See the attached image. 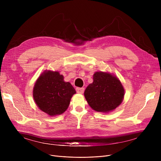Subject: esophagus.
<instances>
[{
	"instance_id": "34e87169",
	"label": "esophagus",
	"mask_w": 161,
	"mask_h": 161,
	"mask_svg": "<svg viewBox=\"0 0 161 161\" xmlns=\"http://www.w3.org/2000/svg\"><path fill=\"white\" fill-rule=\"evenodd\" d=\"M76 90V92H78V93H80V94H83V92H84V88L83 87H77L75 89Z\"/></svg>"
}]
</instances>
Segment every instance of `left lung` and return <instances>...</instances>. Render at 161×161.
Here are the masks:
<instances>
[{"label": "left lung", "mask_w": 161, "mask_h": 161, "mask_svg": "<svg viewBox=\"0 0 161 161\" xmlns=\"http://www.w3.org/2000/svg\"><path fill=\"white\" fill-rule=\"evenodd\" d=\"M125 95L120 80L110 73L97 72L93 82L84 92V96L92 109L98 112L108 113L119 106Z\"/></svg>", "instance_id": "left-lung-1"}]
</instances>
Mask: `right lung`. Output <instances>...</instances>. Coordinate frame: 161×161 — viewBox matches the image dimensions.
I'll return each instance as SVG.
<instances>
[{
	"mask_svg": "<svg viewBox=\"0 0 161 161\" xmlns=\"http://www.w3.org/2000/svg\"><path fill=\"white\" fill-rule=\"evenodd\" d=\"M75 92L70 83L65 82L63 75L58 72L46 70L35 83L33 98L42 111L55 116L66 110Z\"/></svg>",
	"mask_w": 161,
	"mask_h": 161,
	"instance_id": "add662e5",
	"label": "right lung"
}]
</instances>
